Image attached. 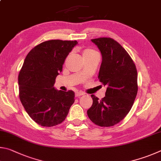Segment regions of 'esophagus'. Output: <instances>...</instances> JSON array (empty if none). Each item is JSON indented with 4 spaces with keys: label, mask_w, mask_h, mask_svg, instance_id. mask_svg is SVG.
Instances as JSON below:
<instances>
[{
    "label": "esophagus",
    "mask_w": 161,
    "mask_h": 161,
    "mask_svg": "<svg viewBox=\"0 0 161 161\" xmlns=\"http://www.w3.org/2000/svg\"><path fill=\"white\" fill-rule=\"evenodd\" d=\"M84 95V93L82 92H76L75 94V97H80V96H81V95Z\"/></svg>",
    "instance_id": "esophagus-1"
}]
</instances>
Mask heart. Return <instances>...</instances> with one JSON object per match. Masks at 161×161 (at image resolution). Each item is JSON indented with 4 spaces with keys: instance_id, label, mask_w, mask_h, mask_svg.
<instances>
[{
    "instance_id": "b5f03b06",
    "label": "heart",
    "mask_w": 161,
    "mask_h": 161,
    "mask_svg": "<svg viewBox=\"0 0 161 161\" xmlns=\"http://www.w3.org/2000/svg\"><path fill=\"white\" fill-rule=\"evenodd\" d=\"M95 53H96V52H95L94 50L91 49H86L85 50H83V52L82 53L83 58L88 57V56H91L92 55L95 54Z\"/></svg>"
}]
</instances>
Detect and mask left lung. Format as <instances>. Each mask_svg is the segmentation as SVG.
<instances>
[{
	"instance_id": "left-lung-1",
	"label": "left lung",
	"mask_w": 161,
	"mask_h": 161,
	"mask_svg": "<svg viewBox=\"0 0 161 161\" xmlns=\"http://www.w3.org/2000/svg\"><path fill=\"white\" fill-rule=\"evenodd\" d=\"M102 55L98 78L107 87L105 97L100 100L91 95L89 119L100 126L120 122L132 108L137 95V70L127 52L112 38L91 39Z\"/></svg>"
}]
</instances>
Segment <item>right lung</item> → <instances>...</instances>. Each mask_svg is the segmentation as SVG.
<instances>
[{
    "label": "right lung",
    "mask_w": 161,
    "mask_h": 161,
    "mask_svg": "<svg viewBox=\"0 0 161 161\" xmlns=\"http://www.w3.org/2000/svg\"><path fill=\"white\" fill-rule=\"evenodd\" d=\"M77 44V41H46L34 47L25 59L18 75L19 99L39 125L61 124L74 103V92L58 91L53 86L65 59Z\"/></svg>",
    "instance_id": "obj_1"
}]
</instances>
